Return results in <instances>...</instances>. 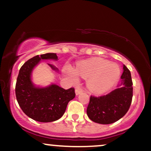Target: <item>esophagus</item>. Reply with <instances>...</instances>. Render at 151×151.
I'll list each match as a JSON object with an SVG mask.
<instances>
[{
	"mask_svg": "<svg viewBox=\"0 0 151 151\" xmlns=\"http://www.w3.org/2000/svg\"><path fill=\"white\" fill-rule=\"evenodd\" d=\"M82 92V89H79V88H77V89H75V93L76 95H79L80 94V93Z\"/></svg>",
	"mask_w": 151,
	"mask_h": 151,
	"instance_id": "34e87169",
	"label": "esophagus"
}]
</instances>
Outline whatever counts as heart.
Wrapping results in <instances>:
<instances>
[{
  "label": "heart",
  "mask_w": 151,
  "mask_h": 151,
  "mask_svg": "<svg viewBox=\"0 0 151 151\" xmlns=\"http://www.w3.org/2000/svg\"><path fill=\"white\" fill-rule=\"evenodd\" d=\"M64 72L72 82L80 76L86 79V86L91 92L101 94L115 85L120 77V69L116 64L101 58H91L79 62L75 69L66 65Z\"/></svg>",
  "instance_id": "heart-1"
}]
</instances>
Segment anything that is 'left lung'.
I'll return each mask as SVG.
<instances>
[{
	"label": "left lung",
	"mask_w": 151,
	"mask_h": 151,
	"mask_svg": "<svg viewBox=\"0 0 151 151\" xmlns=\"http://www.w3.org/2000/svg\"><path fill=\"white\" fill-rule=\"evenodd\" d=\"M121 84L117 89L104 96H90L86 109L88 117L100 124H110L119 121L127 113L133 97L131 72L124 65Z\"/></svg>",
	"instance_id": "1"
}]
</instances>
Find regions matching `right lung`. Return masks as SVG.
<instances>
[{
	"label": "right lung",
	"mask_w": 151,
	"mask_h": 151,
	"mask_svg": "<svg viewBox=\"0 0 151 151\" xmlns=\"http://www.w3.org/2000/svg\"><path fill=\"white\" fill-rule=\"evenodd\" d=\"M58 60L56 53L37 55L27 60L19 71L15 85V95L22 111L28 117L39 122H52L65 114L69 101L75 97L74 88L65 89L56 84L47 86L35 85L32 74L41 60ZM56 72L55 66L48 64Z\"/></svg>",
	"instance_id": "add662e5"
}]
</instances>
